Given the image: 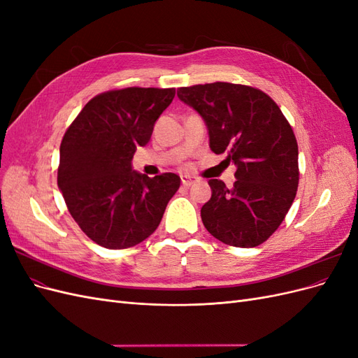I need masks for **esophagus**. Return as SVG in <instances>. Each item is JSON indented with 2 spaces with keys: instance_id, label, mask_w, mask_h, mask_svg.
I'll list each match as a JSON object with an SVG mask.
<instances>
[{
  "instance_id": "34e87169",
  "label": "esophagus",
  "mask_w": 358,
  "mask_h": 358,
  "mask_svg": "<svg viewBox=\"0 0 358 358\" xmlns=\"http://www.w3.org/2000/svg\"><path fill=\"white\" fill-rule=\"evenodd\" d=\"M180 180H182V185H183V187H191L192 183H196V178L188 176V175H183V176L180 178Z\"/></svg>"
}]
</instances>
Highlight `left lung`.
I'll return each instance as SVG.
<instances>
[{"mask_svg":"<svg viewBox=\"0 0 358 358\" xmlns=\"http://www.w3.org/2000/svg\"><path fill=\"white\" fill-rule=\"evenodd\" d=\"M208 125L209 146L237 170L231 188L210 179L201 221L213 237L236 248L266 242L282 224L299 187V148L279 106L252 86L229 82L178 90Z\"/></svg>","mask_w":358,"mask_h":358,"instance_id":"8db88e82","label":"left lung"}]
</instances>
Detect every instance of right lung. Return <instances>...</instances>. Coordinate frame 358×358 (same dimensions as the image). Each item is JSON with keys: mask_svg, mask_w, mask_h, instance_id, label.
Wrapping results in <instances>:
<instances>
[{"mask_svg": "<svg viewBox=\"0 0 358 358\" xmlns=\"http://www.w3.org/2000/svg\"><path fill=\"white\" fill-rule=\"evenodd\" d=\"M175 88L112 90L85 104L62 137L58 187L82 231L107 249L138 245L161 222L180 187L175 173L155 178L131 170Z\"/></svg>", "mask_w": 358, "mask_h": 358, "instance_id": "add662e5", "label": "right lung"}]
</instances>
